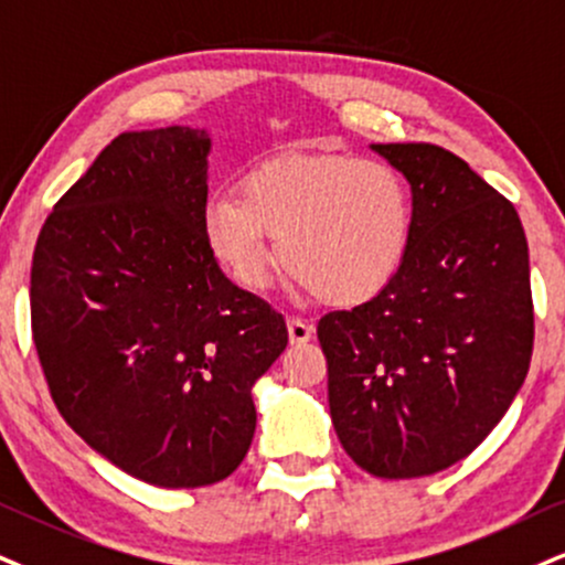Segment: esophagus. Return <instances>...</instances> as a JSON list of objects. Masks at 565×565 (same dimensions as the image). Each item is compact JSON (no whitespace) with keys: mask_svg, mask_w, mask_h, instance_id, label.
Here are the masks:
<instances>
[{"mask_svg":"<svg viewBox=\"0 0 565 565\" xmlns=\"http://www.w3.org/2000/svg\"><path fill=\"white\" fill-rule=\"evenodd\" d=\"M288 335H290V343L294 345H301V343H309L311 335H315V327L309 322H303V319H288Z\"/></svg>","mask_w":565,"mask_h":565,"instance_id":"34e87169","label":"esophagus"}]
</instances>
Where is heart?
Listing matches in <instances>:
<instances>
[{"label":"heart","instance_id":"obj_1","mask_svg":"<svg viewBox=\"0 0 565 565\" xmlns=\"http://www.w3.org/2000/svg\"><path fill=\"white\" fill-rule=\"evenodd\" d=\"M238 195L204 201L201 235L246 290L267 288L282 264L317 301L345 309L385 290L408 254V183L380 159L277 154L241 180Z\"/></svg>","mask_w":565,"mask_h":565}]
</instances>
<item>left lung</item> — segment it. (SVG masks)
<instances>
[{
  "instance_id": "1",
  "label": "left lung",
  "mask_w": 565,
  "mask_h": 565,
  "mask_svg": "<svg viewBox=\"0 0 565 565\" xmlns=\"http://www.w3.org/2000/svg\"><path fill=\"white\" fill-rule=\"evenodd\" d=\"M411 183L414 230L385 290L319 319L330 416L369 475L414 479L469 456L524 385L529 246L511 201L435 143H372Z\"/></svg>"
}]
</instances>
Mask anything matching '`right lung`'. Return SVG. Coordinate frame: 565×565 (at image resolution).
I'll list each match as a JSON object with an SVG mask.
<instances>
[{
	"label": "right lung",
	"instance_id": "add662e5",
	"mask_svg": "<svg viewBox=\"0 0 565 565\" xmlns=\"http://www.w3.org/2000/svg\"><path fill=\"white\" fill-rule=\"evenodd\" d=\"M206 130L117 136L54 204L31 267V330L65 422L117 469L204 487L254 440L250 387L288 345L201 235Z\"/></svg>",
	"mask_w": 565,
	"mask_h": 565
}]
</instances>
